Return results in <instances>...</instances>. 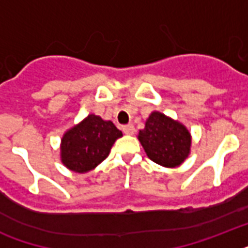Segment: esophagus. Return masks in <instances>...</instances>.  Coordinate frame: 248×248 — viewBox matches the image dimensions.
<instances>
[{"label":"esophagus","mask_w":248,"mask_h":248,"mask_svg":"<svg viewBox=\"0 0 248 248\" xmlns=\"http://www.w3.org/2000/svg\"><path fill=\"white\" fill-rule=\"evenodd\" d=\"M122 131H124L126 135H132V134L135 132V127H134L132 124H126V126L122 127Z\"/></svg>","instance_id":"esophagus-1"}]
</instances>
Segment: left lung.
I'll list each match as a JSON object with an SVG mask.
<instances>
[{
    "label": "left lung",
    "instance_id": "left-lung-1",
    "mask_svg": "<svg viewBox=\"0 0 248 248\" xmlns=\"http://www.w3.org/2000/svg\"><path fill=\"white\" fill-rule=\"evenodd\" d=\"M138 138L148 157L163 167L180 166L190 153L188 128L163 113L152 112Z\"/></svg>",
    "mask_w": 248,
    "mask_h": 248
}]
</instances>
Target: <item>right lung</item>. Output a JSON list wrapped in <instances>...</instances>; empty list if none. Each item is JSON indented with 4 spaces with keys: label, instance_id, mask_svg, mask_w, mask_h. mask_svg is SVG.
<instances>
[{
    "label": "right lung",
    "instance_id": "right-lung-1",
    "mask_svg": "<svg viewBox=\"0 0 248 248\" xmlns=\"http://www.w3.org/2000/svg\"><path fill=\"white\" fill-rule=\"evenodd\" d=\"M121 136L122 131L112 121L89 114L62 138V162L75 172H89L108 157L114 141Z\"/></svg>",
    "mask_w": 248,
    "mask_h": 248
}]
</instances>
